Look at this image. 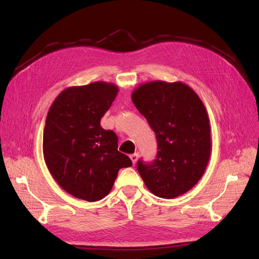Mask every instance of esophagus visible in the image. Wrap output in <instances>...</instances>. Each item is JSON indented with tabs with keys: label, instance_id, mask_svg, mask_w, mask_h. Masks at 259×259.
<instances>
[{
	"label": "esophagus",
	"instance_id": "1",
	"mask_svg": "<svg viewBox=\"0 0 259 259\" xmlns=\"http://www.w3.org/2000/svg\"><path fill=\"white\" fill-rule=\"evenodd\" d=\"M130 158H131V160H132V162H133V164H136V162H137V160H138V154L137 153H133V154H131L130 155Z\"/></svg>",
	"mask_w": 259,
	"mask_h": 259
}]
</instances>
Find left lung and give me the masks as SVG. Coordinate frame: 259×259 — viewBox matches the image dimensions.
Instances as JSON below:
<instances>
[{"instance_id":"8db88e82","label":"left lung","mask_w":259,"mask_h":259,"mask_svg":"<svg viewBox=\"0 0 259 259\" xmlns=\"http://www.w3.org/2000/svg\"><path fill=\"white\" fill-rule=\"evenodd\" d=\"M132 100L155 133L156 159L137 169L154 195L174 199L189 191L204 174L210 156V127L206 109L183 82L152 81L139 85Z\"/></svg>"}]
</instances>
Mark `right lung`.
Returning <instances> with one entry per match:
<instances>
[{"mask_svg":"<svg viewBox=\"0 0 259 259\" xmlns=\"http://www.w3.org/2000/svg\"><path fill=\"white\" fill-rule=\"evenodd\" d=\"M119 89L93 82L62 91L52 104L43 133V154L57 184L73 197L89 202L111 191L122 167L132 166L117 151V136L100 125Z\"/></svg>","mask_w":259,"mask_h":259,"instance_id":"right-lung-1","label":"right lung"}]
</instances>
